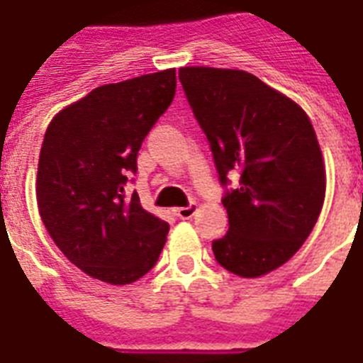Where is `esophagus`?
Returning <instances> with one entry per match:
<instances>
[{
  "instance_id": "34e87169",
  "label": "esophagus",
  "mask_w": 363,
  "mask_h": 363,
  "mask_svg": "<svg viewBox=\"0 0 363 363\" xmlns=\"http://www.w3.org/2000/svg\"><path fill=\"white\" fill-rule=\"evenodd\" d=\"M196 212V204H189V206H182V208H176L174 210V216L179 218V220H189L193 218Z\"/></svg>"
}]
</instances>
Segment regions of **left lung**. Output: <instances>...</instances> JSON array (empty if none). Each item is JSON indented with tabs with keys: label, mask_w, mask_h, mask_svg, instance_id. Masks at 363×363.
Wrapping results in <instances>:
<instances>
[{
	"label": "left lung",
	"mask_w": 363,
	"mask_h": 363,
	"mask_svg": "<svg viewBox=\"0 0 363 363\" xmlns=\"http://www.w3.org/2000/svg\"><path fill=\"white\" fill-rule=\"evenodd\" d=\"M179 81L225 189L229 231L212 242L216 261L244 278L274 271L301 248L324 204L313 125L296 102L248 72L182 67ZM231 173L239 174L235 188Z\"/></svg>",
	"instance_id": "8db88e82"
}]
</instances>
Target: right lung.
Listing matches in <instances>:
<instances>
[{"instance_id": "right-lung-1", "label": "right lung", "mask_w": 363, "mask_h": 363, "mask_svg": "<svg viewBox=\"0 0 363 363\" xmlns=\"http://www.w3.org/2000/svg\"><path fill=\"white\" fill-rule=\"evenodd\" d=\"M176 69L89 92L50 121L38 167V206L62 254L89 277L130 284L155 267L168 223L125 185L138 151L172 104Z\"/></svg>"}]
</instances>
